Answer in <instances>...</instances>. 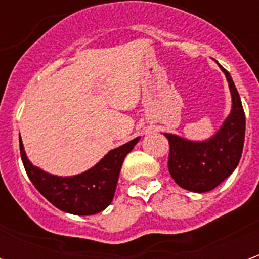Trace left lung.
Returning a JSON list of instances; mask_svg holds the SVG:
<instances>
[{"label": "left lung", "instance_id": "1", "mask_svg": "<svg viewBox=\"0 0 259 259\" xmlns=\"http://www.w3.org/2000/svg\"><path fill=\"white\" fill-rule=\"evenodd\" d=\"M219 68L228 80L232 109L215 135L197 141L174 133H163L170 147L169 174L182 189L193 193L213 190L233 174L244 146L245 116L241 100L230 73L221 65Z\"/></svg>", "mask_w": 259, "mask_h": 259}]
</instances>
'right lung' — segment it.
<instances>
[{
  "label": "right lung",
  "instance_id": "obj_1",
  "mask_svg": "<svg viewBox=\"0 0 259 259\" xmlns=\"http://www.w3.org/2000/svg\"><path fill=\"white\" fill-rule=\"evenodd\" d=\"M139 140L140 137H136L123 146L113 148L94 166L73 176L48 174L33 165L26 155L19 136L20 157L31 183L54 206L68 213L87 217L104 211L112 202L124 157Z\"/></svg>",
  "mask_w": 259,
  "mask_h": 259
}]
</instances>
